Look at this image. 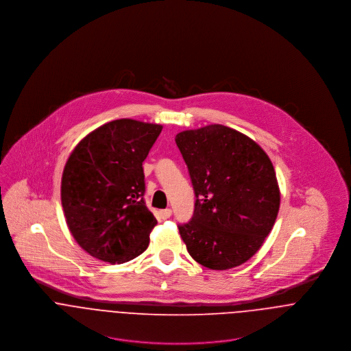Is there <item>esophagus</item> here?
Segmentation results:
<instances>
[{"mask_svg":"<svg viewBox=\"0 0 351 351\" xmlns=\"http://www.w3.org/2000/svg\"><path fill=\"white\" fill-rule=\"evenodd\" d=\"M171 216V209H162V210H159V217L160 219H163V220H166V219H169Z\"/></svg>","mask_w":351,"mask_h":351,"instance_id":"1","label":"esophagus"}]
</instances>
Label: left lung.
<instances>
[{"mask_svg": "<svg viewBox=\"0 0 351 351\" xmlns=\"http://www.w3.org/2000/svg\"><path fill=\"white\" fill-rule=\"evenodd\" d=\"M176 143L196 197L193 216L178 224L188 252L213 270L245 263L271 231L280 208L269 156L246 135L220 124L180 132Z\"/></svg>", "mask_w": 351, "mask_h": 351, "instance_id": "8db88e82", "label": "left lung"}]
</instances>
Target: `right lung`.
Segmentation results:
<instances>
[{
    "label": "right lung",
    "mask_w": 351,
    "mask_h": 351,
    "mask_svg": "<svg viewBox=\"0 0 351 351\" xmlns=\"http://www.w3.org/2000/svg\"><path fill=\"white\" fill-rule=\"evenodd\" d=\"M162 125L121 119L84 138L69 156L60 197L69 230L92 256L128 262L149 247L156 219L146 206L143 160Z\"/></svg>",
    "instance_id": "add662e5"
}]
</instances>
